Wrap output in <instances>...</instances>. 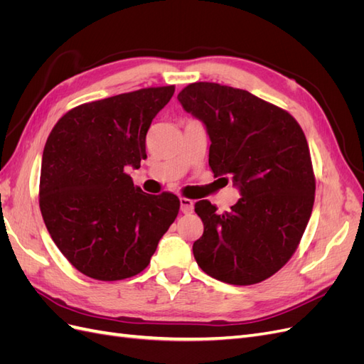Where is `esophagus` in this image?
<instances>
[{
	"label": "esophagus",
	"instance_id": "obj_1",
	"mask_svg": "<svg viewBox=\"0 0 364 364\" xmlns=\"http://www.w3.org/2000/svg\"><path fill=\"white\" fill-rule=\"evenodd\" d=\"M194 209V202L191 199H186V197H181V211L183 214H191Z\"/></svg>",
	"mask_w": 364,
	"mask_h": 364
}]
</instances>
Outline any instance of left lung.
I'll use <instances>...</instances> for the list:
<instances>
[{
	"label": "left lung",
	"instance_id": "8db88e82",
	"mask_svg": "<svg viewBox=\"0 0 364 364\" xmlns=\"http://www.w3.org/2000/svg\"><path fill=\"white\" fill-rule=\"evenodd\" d=\"M178 100L206 127L215 178L229 176L241 194L223 214L209 200L196 202L203 222L193 245L197 264L226 284L270 278L299 246L314 205L313 164L299 123L245 90L211 82L188 85Z\"/></svg>",
	"mask_w": 364,
	"mask_h": 364
}]
</instances>
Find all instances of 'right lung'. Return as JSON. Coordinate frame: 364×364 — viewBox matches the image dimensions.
<instances>
[{
  "mask_svg": "<svg viewBox=\"0 0 364 364\" xmlns=\"http://www.w3.org/2000/svg\"><path fill=\"white\" fill-rule=\"evenodd\" d=\"M173 94L170 85L85 103L51 130L42 155L41 213L63 257L86 277H135L178 217V196L147 194L126 173L147 158V130Z\"/></svg>",
  "mask_w": 364,
  "mask_h": 364,
  "instance_id": "1",
  "label": "right lung"
}]
</instances>
